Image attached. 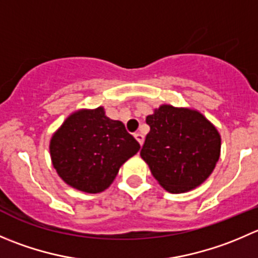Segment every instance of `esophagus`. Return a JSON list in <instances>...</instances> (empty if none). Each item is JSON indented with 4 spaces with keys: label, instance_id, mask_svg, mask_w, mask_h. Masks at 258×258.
<instances>
[{
    "label": "esophagus",
    "instance_id": "obj_1",
    "mask_svg": "<svg viewBox=\"0 0 258 258\" xmlns=\"http://www.w3.org/2000/svg\"><path fill=\"white\" fill-rule=\"evenodd\" d=\"M135 137H136V140H137V141H139L140 145L144 144V140H145L144 135L140 134V132H137V134H135Z\"/></svg>",
    "mask_w": 258,
    "mask_h": 258
}]
</instances>
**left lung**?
<instances>
[{"instance_id": "left-lung-1", "label": "left lung", "mask_w": 258, "mask_h": 258, "mask_svg": "<svg viewBox=\"0 0 258 258\" xmlns=\"http://www.w3.org/2000/svg\"><path fill=\"white\" fill-rule=\"evenodd\" d=\"M150 132L142 159L167 191L185 192L201 185L216 167L221 136L202 113L164 104L146 117Z\"/></svg>"}]
</instances>
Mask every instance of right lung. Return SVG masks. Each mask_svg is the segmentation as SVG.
<instances>
[{"label":"right lung","mask_w":258,"mask_h":258,"mask_svg":"<svg viewBox=\"0 0 258 258\" xmlns=\"http://www.w3.org/2000/svg\"><path fill=\"white\" fill-rule=\"evenodd\" d=\"M140 144L121 121L104 114L102 107L82 109L67 118L50 141L52 166L71 186L86 192L103 191Z\"/></svg>","instance_id":"right-lung-1"}]
</instances>
